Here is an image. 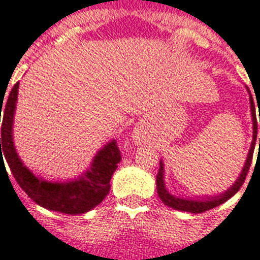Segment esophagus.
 <instances>
[{"mask_svg":"<svg viewBox=\"0 0 260 260\" xmlns=\"http://www.w3.org/2000/svg\"><path fill=\"white\" fill-rule=\"evenodd\" d=\"M134 139H135V142H136V143H138V142H139V135L134 136Z\"/></svg>","mask_w":260,"mask_h":260,"instance_id":"1","label":"esophagus"}]
</instances>
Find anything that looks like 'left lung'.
Listing matches in <instances>:
<instances>
[{"label": "left lung", "mask_w": 260, "mask_h": 260, "mask_svg": "<svg viewBox=\"0 0 260 260\" xmlns=\"http://www.w3.org/2000/svg\"><path fill=\"white\" fill-rule=\"evenodd\" d=\"M246 90L249 93V104H251V117H252V142L251 147H249V152L246 154V160L244 167L241 170V174L238 175V178L235 180L233 185L230 186L229 189H225L221 193L213 196H206V198H184V196H177L173 195L171 192L167 189L166 186V181H164V163L163 160H160V169H158L157 178H156V185H157V193L158 198L161 199L164 205H167L169 207H173L175 210H181V212H189V213H203L206 210H210L213 207L221 205L224 202H227L230 198L240 191L241 185L244 184V181L248 174V170L252 163V156H253V149H255V143H256V136H257V119H256V113H255V104H253V99L249 89L246 87ZM260 114V113H259ZM260 122V118H259ZM259 150H260V138H259Z\"/></svg>", "instance_id": "left-lung-1"}]
</instances>
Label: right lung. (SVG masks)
<instances>
[{
    "label": "right lung",
    "mask_w": 260,
    "mask_h": 260,
    "mask_svg": "<svg viewBox=\"0 0 260 260\" xmlns=\"http://www.w3.org/2000/svg\"><path fill=\"white\" fill-rule=\"evenodd\" d=\"M18 90L19 82L9 93L4 111L3 104L0 107V115L3 111L0 138L1 164H4V154L16 182L39 206L65 214H82L89 212L103 202L110 191V180L121 160L117 142L113 139L106 143L93 157L89 169L72 180H44L35 174L29 167H26L15 147L14 118L18 103Z\"/></svg>",
    "instance_id": "right-lung-1"
}]
</instances>
